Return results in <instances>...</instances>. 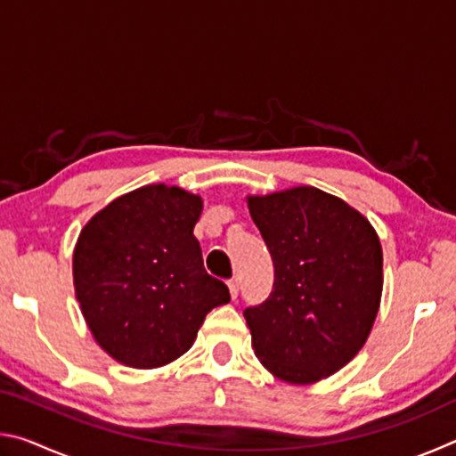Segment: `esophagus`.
<instances>
[{
	"label": "esophagus",
	"instance_id": "1",
	"mask_svg": "<svg viewBox=\"0 0 456 456\" xmlns=\"http://www.w3.org/2000/svg\"><path fill=\"white\" fill-rule=\"evenodd\" d=\"M227 285H229V293H231V297L237 299V296H239V281H237V277H233V280H229V281H227Z\"/></svg>",
	"mask_w": 456,
	"mask_h": 456
}]
</instances>
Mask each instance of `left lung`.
I'll use <instances>...</instances> for the list:
<instances>
[{
	"mask_svg": "<svg viewBox=\"0 0 456 456\" xmlns=\"http://www.w3.org/2000/svg\"><path fill=\"white\" fill-rule=\"evenodd\" d=\"M247 203L273 261L272 293L243 312L253 350L285 382L322 380L356 356L376 320V231L348 203L315 187Z\"/></svg>",
	"mask_w": 456,
	"mask_h": 456,
	"instance_id": "left-lung-1",
	"label": "left lung"
}]
</instances>
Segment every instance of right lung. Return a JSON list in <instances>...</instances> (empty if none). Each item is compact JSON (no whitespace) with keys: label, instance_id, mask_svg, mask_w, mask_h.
<instances>
[{"label":"right lung","instance_id":"add662e5","mask_svg":"<svg viewBox=\"0 0 456 456\" xmlns=\"http://www.w3.org/2000/svg\"><path fill=\"white\" fill-rule=\"evenodd\" d=\"M200 197L149 184L90 219L74 249V285L84 320L114 360L157 368L195 342L205 315L229 288L203 267L192 227Z\"/></svg>","mask_w":456,"mask_h":456}]
</instances>
